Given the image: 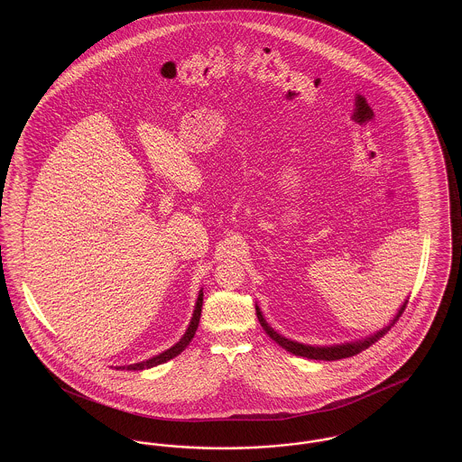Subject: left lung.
I'll return each instance as SVG.
<instances>
[{
	"mask_svg": "<svg viewBox=\"0 0 462 462\" xmlns=\"http://www.w3.org/2000/svg\"><path fill=\"white\" fill-rule=\"evenodd\" d=\"M405 305H407V303H405ZM405 305L398 310V313H396L392 326L402 317V313H403V310H405ZM256 315H258V320H260V324H262L264 332H266L277 345H281L284 350H287V352H291L292 355H298V356H307V358H311V360H329V362L330 360L348 358V356H353V355H356V353L367 350L369 346H373L374 343H375L379 337H383V336L390 330V328H392V326H388V328L379 330L377 334H374V336L364 339V341L348 343V345H339V346H328V348H319V346L315 348V346H307V345L294 343V341H291V339L282 337L281 334H277L275 330L272 329V328L264 322L263 315H262V311H260V308L258 307H256Z\"/></svg>",
	"mask_w": 462,
	"mask_h": 462,
	"instance_id": "1",
	"label": "left lung"
}]
</instances>
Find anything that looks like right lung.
<instances>
[{"instance_id":"1","label":"right lung","mask_w":462,"mask_h":462,"mask_svg":"<svg viewBox=\"0 0 462 462\" xmlns=\"http://www.w3.org/2000/svg\"><path fill=\"white\" fill-rule=\"evenodd\" d=\"M200 310H202V291H200V294H199L198 303H196V310H194V315H192L190 326H189V329H187V332L183 334V337L176 343L173 348H170V350H166V352H162L161 355H157V356H152V358H149V360H145V362L133 364V365L123 367V369H128V371H143V369H151V367H155V365H159V364H164V362L171 360L173 356L183 352V350L190 345V341H192V337H194V334H196V330H198L199 319H200ZM119 369H121V367H119Z\"/></svg>"}]
</instances>
